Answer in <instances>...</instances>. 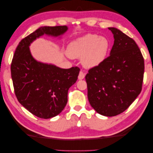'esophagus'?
Wrapping results in <instances>:
<instances>
[{
  "instance_id": "34e87169",
  "label": "esophagus",
  "mask_w": 153,
  "mask_h": 153,
  "mask_svg": "<svg viewBox=\"0 0 153 153\" xmlns=\"http://www.w3.org/2000/svg\"><path fill=\"white\" fill-rule=\"evenodd\" d=\"M84 78H85V73H84L83 72L80 71L79 74V76H78V79L79 80H82V79H83Z\"/></svg>"
}]
</instances>
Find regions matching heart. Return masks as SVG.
Wrapping results in <instances>:
<instances>
[{
    "label": "heart",
    "instance_id": "1",
    "mask_svg": "<svg viewBox=\"0 0 153 153\" xmlns=\"http://www.w3.org/2000/svg\"><path fill=\"white\" fill-rule=\"evenodd\" d=\"M110 48V42L104 36L88 34L72 41L67 53L72 58L81 57V64L87 68L101 64L106 59Z\"/></svg>",
    "mask_w": 153,
    "mask_h": 153
}]
</instances>
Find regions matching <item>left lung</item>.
I'll list each match as a JSON object with an SVG mask.
<instances>
[{"instance_id":"obj_1","label":"left lung","mask_w":153,"mask_h":153,"mask_svg":"<svg viewBox=\"0 0 153 153\" xmlns=\"http://www.w3.org/2000/svg\"><path fill=\"white\" fill-rule=\"evenodd\" d=\"M110 56L86 74L87 96L97 113L114 117L127 109L142 91L144 61L134 39L116 27Z\"/></svg>"}]
</instances>
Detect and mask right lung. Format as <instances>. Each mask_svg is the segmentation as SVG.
<instances>
[{
  "label": "right lung",
  "mask_w": 153,
  "mask_h": 153,
  "mask_svg": "<svg viewBox=\"0 0 153 153\" xmlns=\"http://www.w3.org/2000/svg\"><path fill=\"white\" fill-rule=\"evenodd\" d=\"M67 30L66 26L40 27L19 42L12 59L11 78L17 99L39 118H52L63 111L68 102V91L76 82L80 68L63 69L36 61L29 47L42 35L56 37Z\"/></svg>",
  "instance_id": "obj_1"
}]
</instances>
